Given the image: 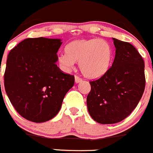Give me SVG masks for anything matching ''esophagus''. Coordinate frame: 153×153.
Instances as JSON below:
<instances>
[{
    "label": "esophagus",
    "instance_id": "obj_1",
    "mask_svg": "<svg viewBox=\"0 0 153 153\" xmlns=\"http://www.w3.org/2000/svg\"><path fill=\"white\" fill-rule=\"evenodd\" d=\"M75 83H76V84H78V83H79V82H81V81H82V79H81V78H80V77H78V76H77V75H75Z\"/></svg>",
    "mask_w": 153,
    "mask_h": 153
}]
</instances>
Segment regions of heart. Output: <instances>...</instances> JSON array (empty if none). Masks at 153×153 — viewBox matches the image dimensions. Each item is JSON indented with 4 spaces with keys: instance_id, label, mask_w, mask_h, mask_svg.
<instances>
[{
    "instance_id": "heart-1",
    "label": "heart",
    "mask_w": 153,
    "mask_h": 153,
    "mask_svg": "<svg viewBox=\"0 0 153 153\" xmlns=\"http://www.w3.org/2000/svg\"><path fill=\"white\" fill-rule=\"evenodd\" d=\"M65 55L58 57V62L66 71L73 69L78 62L81 72L89 78L102 76L112 64L113 51L107 41L98 38L76 40L64 47Z\"/></svg>"
}]
</instances>
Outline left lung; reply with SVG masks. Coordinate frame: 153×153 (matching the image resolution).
<instances>
[{"label":"left lung","mask_w":153,"mask_h":153,"mask_svg":"<svg viewBox=\"0 0 153 153\" xmlns=\"http://www.w3.org/2000/svg\"><path fill=\"white\" fill-rule=\"evenodd\" d=\"M115 56L112 67L103 76L90 81L86 98L88 112L102 124L121 121L134 110L145 88L144 62L133 46L112 38Z\"/></svg>","instance_id":"1"}]
</instances>
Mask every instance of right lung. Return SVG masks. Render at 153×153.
<instances>
[{
  "instance_id": "right-lung-1",
  "label": "right lung",
  "mask_w": 153,
  "mask_h": 153,
  "mask_svg": "<svg viewBox=\"0 0 153 153\" xmlns=\"http://www.w3.org/2000/svg\"><path fill=\"white\" fill-rule=\"evenodd\" d=\"M61 39L27 38L7 57L4 86L15 110L35 123L53 118L67 92L75 83L73 75L57 66Z\"/></svg>"
}]
</instances>
